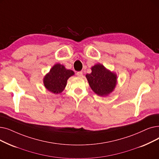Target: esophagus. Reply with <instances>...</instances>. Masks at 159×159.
<instances>
[{
  "mask_svg": "<svg viewBox=\"0 0 159 159\" xmlns=\"http://www.w3.org/2000/svg\"><path fill=\"white\" fill-rule=\"evenodd\" d=\"M77 75L78 76V77H82V71H78L77 73Z\"/></svg>",
  "mask_w": 159,
  "mask_h": 159,
  "instance_id": "1",
  "label": "esophagus"
}]
</instances>
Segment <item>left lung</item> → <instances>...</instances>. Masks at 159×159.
I'll use <instances>...</instances> for the list:
<instances>
[{
  "label": "left lung",
  "mask_w": 159,
  "mask_h": 159,
  "mask_svg": "<svg viewBox=\"0 0 159 159\" xmlns=\"http://www.w3.org/2000/svg\"><path fill=\"white\" fill-rule=\"evenodd\" d=\"M86 77L92 90L101 96L111 93L116 85V75L100 64L93 66L92 73L86 74Z\"/></svg>",
  "instance_id": "8db88e82"
}]
</instances>
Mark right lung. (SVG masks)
Listing matches in <instances>:
<instances>
[{
    "instance_id": "right-lung-1",
    "label": "right lung",
    "mask_w": 159,
    "mask_h": 159,
    "mask_svg": "<svg viewBox=\"0 0 159 159\" xmlns=\"http://www.w3.org/2000/svg\"><path fill=\"white\" fill-rule=\"evenodd\" d=\"M73 75L72 70H66L64 66L59 64H55L45 77L44 85L49 91L60 93L64 89L67 79Z\"/></svg>"
}]
</instances>
